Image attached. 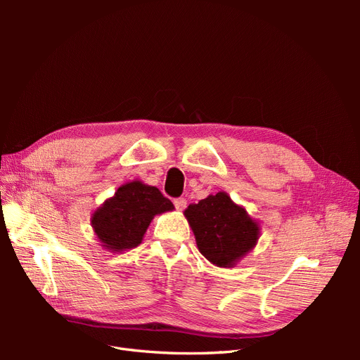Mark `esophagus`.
I'll list each match as a JSON object with an SVG mask.
<instances>
[{
    "label": "esophagus",
    "instance_id": "obj_1",
    "mask_svg": "<svg viewBox=\"0 0 360 360\" xmlns=\"http://www.w3.org/2000/svg\"><path fill=\"white\" fill-rule=\"evenodd\" d=\"M174 205H176L177 210H183L184 207H186V198H183V197L176 198V200H174Z\"/></svg>",
    "mask_w": 360,
    "mask_h": 360
}]
</instances>
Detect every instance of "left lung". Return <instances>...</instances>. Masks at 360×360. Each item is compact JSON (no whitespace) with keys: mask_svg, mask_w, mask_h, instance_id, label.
Here are the masks:
<instances>
[{"mask_svg":"<svg viewBox=\"0 0 360 360\" xmlns=\"http://www.w3.org/2000/svg\"><path fill=\"white\" fill-rule=\"evenodd\" d=\"M184 216L192 226L200 252L219 267H233L258 240V224L225 192L191 204Z\"/></svg>","mask_w":360,"mask_h":360,"instance_id":"1","label":"left lung"}]
</instances>
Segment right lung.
<instances>
[{"mask_svg":"<svg viewBox=\"0 0 360 360\" xmlns=\"http://www.w3.org/2000/svg\"><path fill=\"white\" fill-rule=\"evenodd\" d=\"M172 209V202L158 188L130 181L94 212L91 225L105 248L122 252L143 242L147 226L156 214Z\"/></svg>","mask_w":360,"mask_h":360,"instance_id":"right-lung-1","label":"right lung"}]
</instances>
